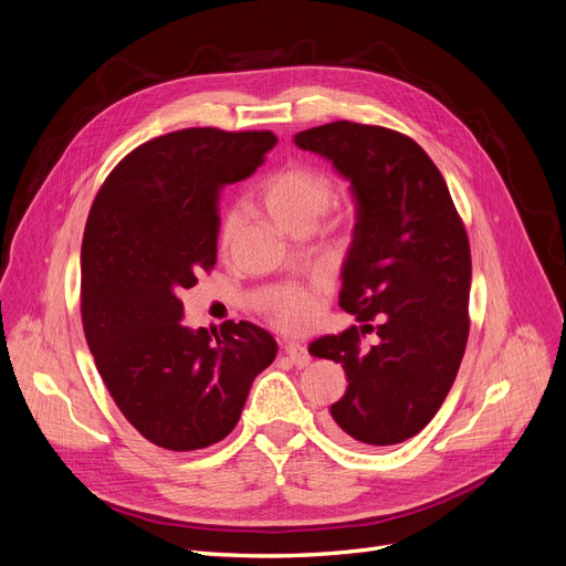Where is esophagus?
<instances>
[{"instance_id":"esophagus-1","label":"esophagus","mask_w":566,"mask_h":566,"mask_svg":"<svg viewBox=\"0 0 566 566\" xmlns=\"http://www.w3.org/2000/svg\"><path fill=\"white\" fill-rule=\"evenodd\" d=\"M284 352H286V356L291 358V364H293L295 368H304L306 364L312 361L310 352H306V347L300 345V343H286V345H284Z\"/></svg>"}]
</instances>
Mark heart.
<instances>
[{
	"label": "heart",
	"instance_id": "heart-1",
	"mask_svg": "<svg viewBox=\"0 0 566 566\" xmlns=\"http://www.w3.org/2000/svg\"><path fill=\"white\" fill-rule=\"evenodd\" d=\"M334 193L332 176L304 160H289L275 171H271L260 187V196L264 210L273 217V221L293 232L312 230L318 219L327 212ZM239 230V214L226 212L219 221V248H228ZM318 310V295L300 286L282 289L271 302V318L284 332H302L312 323Z\"/></svg>",
	"mask_w": 566,
	"mask_h": 566
}]
</instances>
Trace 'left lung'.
<instances>
[{
  "instance_id": "left-lung-1",
  "label": "left lung",
  "mask_w": 566,
  "mask_h": 566,
  "mask_svg": "<svg viewBox=\"0 0 566 566\" xmlns=\"http://www.w3.org/2000/svg\"><path fill=\"white\" fill-rule=\"evenodd\" d=\"M295 144L332 160L356 198L338 304L361 327L310 345L347 377L329 431L354 447L403 442L438 413L468 347L465 226L433 160L397 130L332 122L297 133ZM366 333L376 334L370 348Z\"/></svg>"
}]
</instances>
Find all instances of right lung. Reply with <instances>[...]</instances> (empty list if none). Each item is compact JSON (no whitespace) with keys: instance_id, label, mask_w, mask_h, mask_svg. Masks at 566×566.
<instances>
[{"instance_id":"right-lung-1","label":"right lung","mask_w":566,"mask_h":566,"mask_svg":"<svg viewBox=\"0 0 566 566\" xmlns=\"http://www.w3.org/2000/svg\"><path fill=\"white\" fill-rule=\"evenodd\" d=\"M271 130L182 128L144 142L101 185L81 248V318L124 418L169 451L205 449L239 422L277 354L252 323L189 329L180 293L217 264V196L248 178Z\"/></svg>"}]
</instances>
